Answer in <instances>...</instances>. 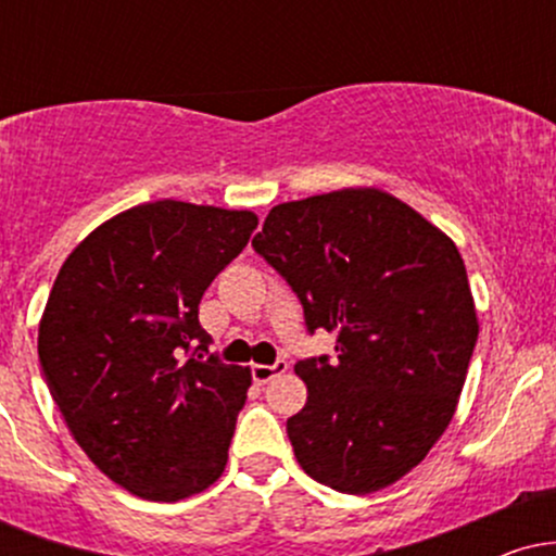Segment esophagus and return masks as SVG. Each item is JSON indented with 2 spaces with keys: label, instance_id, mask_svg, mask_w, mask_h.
Segmentation results:
<instances>
[{
  "label": "esophagus",
  "instance_id": "obj_1",
  "mask_svg": "<svg viewBox=\"0 0 556 556\" xmlns=\"http://www.w3.org/2000/svg\"><path fill=\"white\" fill-rule=\"evenodd\" d=\"M285 371H287V363H285V361L271 363V366H264V363H256V366L251 368L253 381H256V384H266V381L274 379V376H279V374H285Z\"/></svg>",
  "mask_w": 556,
  "mask_h": 556
}]
</instances>
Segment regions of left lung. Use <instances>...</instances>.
Wrapping results in <instances>:
<instances>
[{
    "instance_id": "obj_1",
    "label": "left lung",
    "mask_w": 556,
    "mask_h": 556,
    "mask_svg": "<svg viewBox=\"0 0 556 556\" xmlns=\"http://www.w3.org/2000/svg\"><path fill=\"white\" fill-rule=\"evenodd\" d=\"M253 248L311 334H337V358L295 363L308 387L287 418L300 468L342 494L392 486L439 442L468 376L478 318L460 251L379 188L279 203Z\"/></svg>"
}]
</instances>
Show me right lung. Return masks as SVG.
Masks as SVG:
<instances>
[{
	"label": "right lung",
	"mask_w": 556,
	"mask_h": 556,
	"mask_svg": "<svg viewBox=\"0 0 556 556\" xmlns=\"http://www.w3.org/2000/svg\"><path fill=\"white\" fill-rule=\"evenodd\" d=\"M256 227L253 212L140 203L56 274L38 324L43 379L80 450L140 500H185L225 473L251 368L206 358L198 303Z\"/></svg>",
	"instance_id": "obj_1"
}]
</instances>
